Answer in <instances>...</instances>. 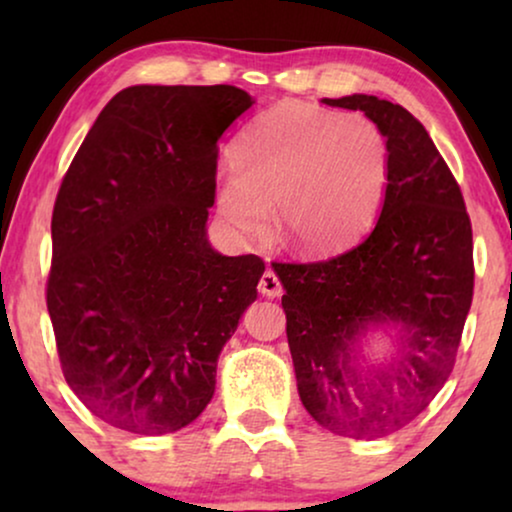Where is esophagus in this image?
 Instances as JSON below:
<instances>
[{"label": "esophagus", "instance_id": "esophagus-1", "mask_svg": "<svg viewBox=\"0 0 512 512\" xmlns=\"http://www.w3.org/2000/svg\"><path fill=\"white\" fill-rule=\"evenodd\" d=\"M258 291L263 293V296L268 298H275L282 293V282H279V277L275 275V270H265L261 279H258Z\"/></svg>", "mask_w": 512, "mask_h": 512}]
</instances>
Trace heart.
Returning a JSON list of instances; mask_svg holds the SVG:
<instances>
[{"label":"heart","instance_id":"heart-1","mask_svg":"<svg viewBox=\"0 0 512 512\" xmlns=\"http://www.w3.org/2000/svg\"><path fill=\"white\" fill-rule=\"evenodd\" d=\"M387 184L389 146L370 118L284 102L235 139L214 200L235 235L261 240L275 207L277 233L293 249L331 254L366 233Z\"/></svg>","mask_w":512,"mask_h":512}]
</instances>
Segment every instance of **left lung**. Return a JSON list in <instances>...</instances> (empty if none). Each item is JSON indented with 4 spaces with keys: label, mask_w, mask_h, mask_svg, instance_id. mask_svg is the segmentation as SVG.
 <instances>
[{
    "label": "left lung",
    "mask_w": 512,
    "mask_h": 512,
    "mask_svg": "<svg viewBox=\"0 0 512 512\" xmlns=\"http://www.w3.org/2000/svg\"><path fill=\"white\" fill-rule=\"evenodd\" d=\"M324 102L363 111L387 137L382 214L338 256L272 268L305 410L338 436L373 440L410 424L452 373L473 300V230L457 179L408 109L375 95ZM373 325L399 342L368 369L355 342Z\"/></svg>",
    "instance_id": "left-lung-1"
}]
</instances>
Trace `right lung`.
Returning <instances> with one entry per match:
<instances>
[{
  "mask_svg": "<svg viewBox=\"0 0 512 512\" xmlns=\"http://www.w3.org/2000/svg\"><path fill=\"white\" fill-rule=\"evenodd\" d=\"M251 104L235 86H130L62 179L46 305L67 384L116 429L191 424L256 300L265 263L221 256L205 228L219 139Z\"/></svg>",
  "mask_w": 512,
  "mask_h": 512,
  "instance_id": "add662e5",
  "label": "right lung"
}]
</instances>
